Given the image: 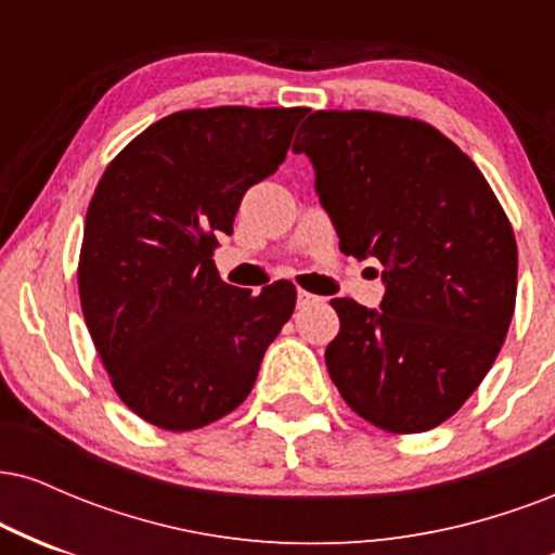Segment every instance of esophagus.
<instances>
[{"label":"esophagus","instance_id":"obj_1","mask_svg":"<svg viewBox=\"0 0 555 555\" xmlns=\"http://www.w3.org/2000/svg\"><path fill=\"white\" fill-rule=\"evenodd\" d=\"M315 299H318V297L310 295V292H305V289L297 292V302H299V305H310V302H315Z\"/></svg>","mask_w":555,"mask_h":555}]
</instances>
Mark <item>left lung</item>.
Wrapping results in <instances>:
<instances>
[{"label": "left lung", "instance_id": "obj_1", "mask_svg": "<svg viewBox=\"0 0 555 555\" xmlns=\"http://www.w3.org/2000/svg\"><path fill=\"white\" fill-rule=\"evenodd\" d=\"M308 154L339 247L384 263L380 310L331 299L339 334L326 367L375 428L423 433L473 397L499 358L517 302V240L482 171L423 119L313 112Z\"/></svg>", "mask_w": 555, "mask_h": 555}]
</instances>
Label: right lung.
Segmentation results:
<instances>
[{
    "label": "right lung",
    "mask_w": 555,
    "mask_h": 555,
    "mask_svg": "<svg viewBox=\"0 0 555 555\" xmlns=\"http://www.w3.org/2000/svg\"><path fill=\"white\" fill-rule=\"evenodd\" d=\"M305 106H214L158 119L101 175L86 214L78 289L117 397L162 430H195L237 410L295 284L260 295L221 282L219 234L242 195L273 175Z\"/></svg>",
    "instance_id": "right-lung-1"
}]
</instances>
